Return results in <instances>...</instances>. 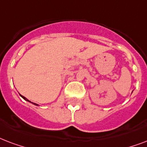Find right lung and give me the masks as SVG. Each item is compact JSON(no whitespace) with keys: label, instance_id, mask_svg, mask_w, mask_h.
Here are the masks:
<instances>
[{"label":"right lung","instance_id":"obj_1","mask_svg":"<svg viewBox=\"0 0 147 147\" xmlns=\"http://www.w3.org/2000/svg\"><path fill=\"white\" fill-rule=\"evenodd\" d=\"M20 96H21V97H22V98H24V100H26V101H28V102H30V103H31V104H33V105H36V106H40V105H37V104H36V103L31 102L30 100H28V99H27V98H25V97H24V96H23V95H21V94H20Z\"/></svg>","mask_w":147,"mask_h":147}]
</instances>
